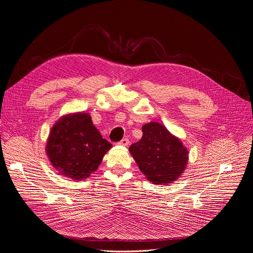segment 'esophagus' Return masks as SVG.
Masks as SVG:
<instances>
[{"label":"esophagus","instance_id":"34e87169","mask_svg":"<svg viewBox=\"0 0 253 253\" xmlns=\"http://www.w3.org/2000/svg\"><path fill=\"white\" fill-rule=\"evenodd\" d=\"M128 144H129V141H128L127 137L123 138V140L119 142V145H121V146H128Z\"/></svg>","mask_w":253,"mask_h":253}]
</instances>
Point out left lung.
Here are the masks:
<instances>
[{
  "instance_id": "8db88e82",
  "label": "left lung",
  "mask_w": 253,
  "mask_h": 253,
  "mask_svg": "<svg viewBox=\"0 0 253 253\" xmlns=\"http://www.w3.org/2000/svg\"><path fill=\"white\" fill-rule=\"evenodd\" d=\"M143 136L129 152L146 178L152 184L168 185L180 177L188 163V149L177 136L157 122L142 127Z\"/></svg>"
}]
</instances>
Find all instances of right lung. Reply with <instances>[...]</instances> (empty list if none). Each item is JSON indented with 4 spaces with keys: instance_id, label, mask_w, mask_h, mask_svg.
I'll use <instances>...</instances> for the list:
<instances>
[{
    "instance_id": "add662e5",
    "label": "right lung",
    "mask_w": 253,
    "mask_h": 253,
    "mask_svg": "<svg viewBox=\"0 0 253 253\" xmlns=\"http://www.w3.org/2000/svg\"><path fill=\"white\" fill-rule=\"evenodd\" d=\"M112 145L102 137L86 112L61 117L46 142V154L61 175L73 181L85 180L99 168Z\"/></svg>"
}]
</instances>
